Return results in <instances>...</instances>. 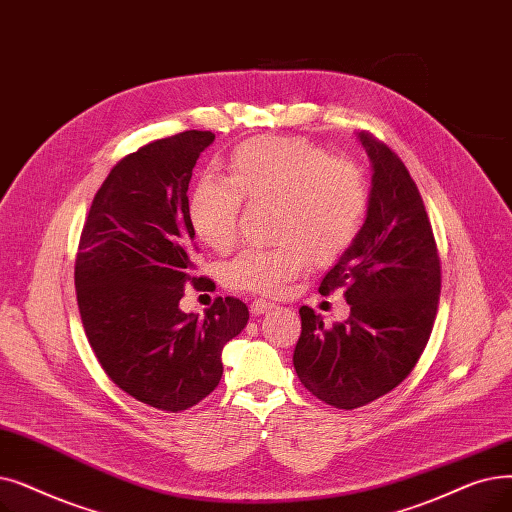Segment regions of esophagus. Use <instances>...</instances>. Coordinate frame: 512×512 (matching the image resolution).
I'll use <instances>...</instances> for the list:
<instances>
[{"label": "esophagus", "instance_id": "1", "mask_svg": "<svg viewBox=\"0 0 512 512\" xmlns=\"http://www.w3.org/2000/svg\"><path fill=\"white\" fill-rule=\"evenodd\" d=\"M274 307H276V303H272V301L255 299V301L251 303V314H253V316H261V314H265V311H270V309H274Z\"/></svg>", "mask_w": 512, "mask_h": 512}]
</instances>
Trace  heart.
Here are the masks:
<instances>
[{
    "instance_id": "obj_1",
    "label": "heart",
    "mask_w": 512,
    "mask_h": 512,
    "mask_svg": "<svg viewBox=\"0 0 512 512\" xmlns=\"http://www.w3.org/2000/svg\"><path fill=\"white\" fill-rule=\"evenodd\" d=\"M242 198L274 201V247L242 249L224 265L238 291L278 295L305 268L326 265L358 240L368 213L362 171L301 138H253L230 157L228 177L203 175L190 192L188 215L207 247L224 251L236 238Z\"/></svg>"
}]
</instances>
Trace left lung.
Segmentation results:
<instances>
[{"label":"left lung","instance_id":"left-lung-1","mask_svg":"<svg viewBox=\"0 0 512 512\" xmlns=\"http://www.w3.org/2000/svg\"><path fill=\"white\" fill-rule=\"evenodd\" d=\"M372 165L364 228L326 272L320 293L345 288L347 322L324 328L303 305L293 364L324 404L366 406L402 383L431 337L441 270L431 221L406 165L385 144L358 133Z\"/></svg>","mask_w":512,"mask_h":512}]
</instances>
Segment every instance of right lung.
Masks as SVG:
<instances>
[{
    "label": "right lung",
    "instance_id": "obj_1",
    "mask_svg": "<svg viewBox=\"0 0 512 512\" xmlns=\"http://www.w3.org/2000/svg\"><path fill=\"white\" fill-rule=\"evenodd\" d=\"M213 140L192 129L127 154L96 192L79 240L87 341L110 381L165 412L192 408L219 385L221 349L249 322L234 297H217L203 318L180 309L192 278L188 184Z\"/></svg>",
    "mask_w": 512,
    "mask_h": 512
}]
</instances>
